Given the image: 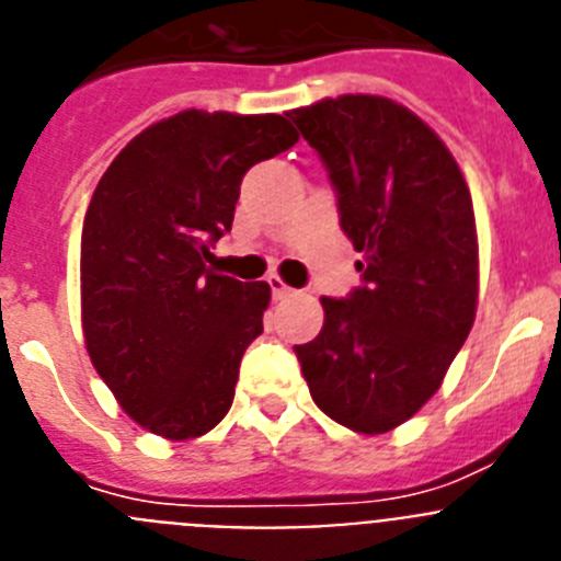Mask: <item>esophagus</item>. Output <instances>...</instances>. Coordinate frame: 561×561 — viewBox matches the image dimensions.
<instances>
[{
	"label": "esophagus",
	"mask_w": 561,
	"mask_h": 561,
	"mask_svg": "<svg viewBox=\"0 0 561 561\" xmlns=\"http://www.w3.org/2000/svg\"><path fill=\"white\" fill-rule=\"evenodd\" d=\"M266 284H270L272 297H275V300H284V297H289L291 291H295V289H291V286L284 284V277H277V275L266 277Z\"/></svg>",
	"instance_id": "1"
}]
</instances>
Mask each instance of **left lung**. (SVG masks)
<instances>
[{
	"label": "left lung",
	"mask_w": 561,
	"mask_h": 561,
	"mask_svg": "<svg viewBox=\"0 0 561 561\" xmlns=\"http://www.w3.org/2000/svg\"><path fill=\"white\" fill-rule=\"evenodd\" d=\"M336 193L362 284L320 297L323 331L295 345L314 404L354 433L399 427L427 404L478 306L472 196L438 134L388 98L289 112Z\"/></svg>",
	"instance_id": "8db88e82"
}]
</instances>
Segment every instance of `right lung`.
Here are the masks:
<instances>
[{"mask_svg":"<svg viewBox=\"0 0 561 561\" xmlns=\"http://www.w3.org/2000/svg\"><path fill=\"white\" fill-rule=\"evenodd\" d=\"M297 142L280 114L187 112L137 134L106 168L81 232L83 336L92 365L140 427L210 433L264 331L270 284L210 270L241 180Z\"/></svg>","mask_w":561,"mask_h":561,"instance_id":"right-lung-1","label":"right lung"}]
</instances>
